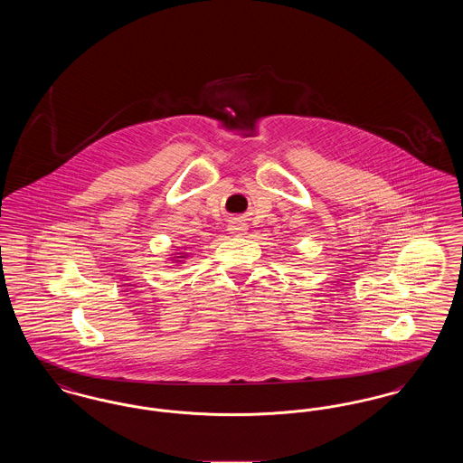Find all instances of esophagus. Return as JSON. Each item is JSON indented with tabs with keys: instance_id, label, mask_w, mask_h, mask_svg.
I'll return each mask as SVG.
<instances>
[{
	"instance_id": "34e87169",
	"label": "esophagus",
	"mask_w": 463,
	"mask_h": 463,
	"mask_svg": "<svg viewBox=\"0 0 463 463\" xmlns=\"http://www.w3.org/2000/svg\"><path fill=\"white\" fill-rule=\"evenodd\" d=\"M244 231H246V223H242L241 221L231 222L229 225L231 234H244Z\"/></svg>"
}]
</instances>
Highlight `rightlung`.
I'll return each mask as SVG.
<instances>
[{
  "label": "right lung",
  "instance_id": "obj_1",
  "mask_svg": "<svg viewBox=\"0 0 463 463\" xmlns=\"http://www.w3.org/2000/svg\"><path fill=\"white\" fill-rule=\"evenodd\" d=\"M176 257H172V260H175V264H182V260L187 259V253H174Z\"/></svg>",
  "mask_w": 463,
  "mask_h": 463
}]
</instances>
